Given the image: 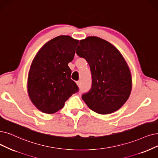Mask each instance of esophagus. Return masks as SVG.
Wrapping results in <instances>:
<instances>
[{
    "label": "esophagus",
    "instance_id": "obj_1",
    "mask_svg": "<svg viewBox=\"0 0 158 158\" xmlns=\"http://www.w3.org/2000/svg\"><path fill=\"white\" fill-rule=\"evenodd\" d=\"M77 83V85H78V87L81 86V81H78Z\"/></svg>",
    "mask_w": 158,
    "mask_h": 158
}]
</instances>
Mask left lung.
<instances>
[{
	"label": "left lung",
	"instance_id": "1",
	"mask_svg": "<svg viewBox=\"0 0 158 158\" xmlns=\"http://www.w3.org/2000/svg\"><path fill=\"white\" fill-rule=\"evenodd\" d=\"M77 48V55L91 69V87L81 96L87 106L103 115L121 108L131 90L130 69L122 54L109 42L94 36L80 41Z\"/></svg>",
	"mask_w": 158,
	"mask_h": 158
}]
</instances>
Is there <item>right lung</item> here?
<instances>
[{
	"label": "right lung",
	"instance_id": "obj_1",
	"mask_svg": "<svg viewBox=\"0 0 158 158\" xmlns=\"http://www.w3.org/2000/svg\"><path fill=\"white\" fill-rule=\"evenodd\" d=\"M78 45V40L60 35L45 44L35 56L28 73V91L31 102L42 112H57L78 91L68 66Z\"/></svg>",
	"mask_w": 158,
	"mask_h": 158
}]
</instances>
